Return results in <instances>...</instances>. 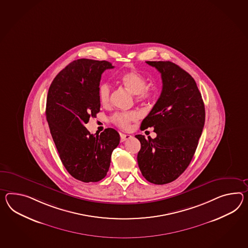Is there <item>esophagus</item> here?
I'll return each instance as SVG.
<instances>
[{"mask_svg":"<svg viewBox=\"0 0 248 248\" xmlns=\"http://www.w3.org/2000/svg\"><path fill=\"white\" fill-rule=\"evenodd\" d=\"M120 137H121V141L123 142V141H124V140H126L130 139V138L132 137V135L121 133V134H120Z\"/></svg>","mask_w":248,"mask_h":248,"instance_id":"34e87169","label":"esophagus"}]
</instances>
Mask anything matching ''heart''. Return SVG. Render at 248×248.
Masks as SVG:
<instances>
[{
	"mask_svg": "<svg viewBox=\"0 0 248 248\" xmlns=\"http://www.w3.org/2000/svg\"><path fill=\"white\" fill-rule=\"evenodd\" d=\"M119 81L126 88L128 91L135 95L137 100H146L151 98V93L148 86V79L143 74L137 71H131L123 73L119 76ZM98 99L103 106H107L110 100L111 87L108 83H101L98 87ZM138 118V114L135 111H124L117 112L112 116V121L117 126L123 129H127L131 122Z\"/></svg>",
	"mask_w": 248,
	"mask_h": 248,
	"instance_id": "obj_1",
	"label": "heart"
}]
</instances>
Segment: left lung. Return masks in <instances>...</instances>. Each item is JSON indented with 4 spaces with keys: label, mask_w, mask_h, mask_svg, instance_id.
Wrapping results in <instances>:
<instances>
[{
    "label": "left lung",
    "mask_w": 248,
    "mask_h": 248,
    "mask_svg": "<svg viewBox=\"0 0 248 248\" xmlns=\"http://www.w3.org/2000/svg\"><path fill=\"white\" fill-rule=\"evenodd\" d=\"M161 73L162 91L140 124L153 127L155 139L138 134L137 160L146 180L165 185L187 169L198 145L205 122V108L193 77L174 62H146Z\"/></svg>",
    "instance_id": "1"
}]
</instances>
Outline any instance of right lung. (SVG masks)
I'll use <instances>...</instances> for the list:
<instances>
[{
  "label": "right lung",
  "instance_id": "obj_1",
  "mask_svg": "<svg viewBox=\"0 0 248 248\" xmlns=\"http://www.w3.org/2000/svg\"><path fill=\"white\" fill-rule=\"evenodd\" d=\"M113 68L107 61H73L49 88L46 115L50 133L64 168L84 183L100 181L107 175L112 152L120 142L113 128L93 135L85 127L100 111L101 75Z\"/></svg>",
  "mask_w": 248,
  "mask_h": 248
}]
</instances>
